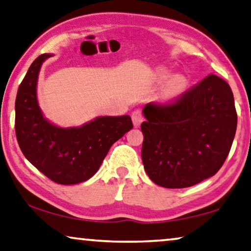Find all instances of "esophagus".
Masks as SVG:
<instances>
[{
    "label": "esophagus",
    "mask_w": 251,
    "mask_h": 251,
    "mask_svg": "<svg viewBox=\"0 0 251 251\" xmlns=\"http://www.w3.org/2000/svg\"><path fill=\"white\" fill-rule=\"evenodd\" d=\"M132 121H133V124L135 127L140 126L142 124V122L144 121V116H143V114H142V111L140 109H136L133 111Z\"/></svg>",
    "instance_id": "1"
}]
</instances>
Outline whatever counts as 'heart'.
<instances>
[{
	"mask_svg": "<svg viewBox=\"0 0 251 251\" xmlns=\"http://www.w3.org/2000/svg\"><path fill=\"white\" fill-rule=\"evenodd\" d=\"M159 77L161 81H166L170 77V73L167 71H161L159 74ZM187 89V80L182 75H175L168 81L166 87L163 89V98L167 100H173L178 98Z\"/></svg>",
	"mask_w": 251,
	"mask_h": 251,
	"instance_id": "obj_1",
	"label": "heart"
}]
</instances>
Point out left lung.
I'll list each match as a JSON object with an SVG mask.
<instances>
[{
	"instance_id": "8db88e82",
	"label": "left lung",
	"mask_w": 251,
	"mask_h": 251,
	"mask_svg": "<svg viewBox=\"0 0 251 251\" xmlns=\"http://www.w3.org/2000/svg\"><path fill=\"white\" fill-rule=\"evenodd\" d=\"M142 160L154 184L186 188L221 169L237 130L233 93L223 78L209 74L170 102H150Z\"/></svg>"
}]
</instances>
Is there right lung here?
<instances>
[{
	"label": "right lung",
	"mask_w": 251,
	"mask_h": 251,
	"mask_svg": "<svg viewBox=\"0 0 251 251\" xmlns=\"http://www.w3.org/2000/svg\"><path fill=\"white\" fill-rule=\"evenodd\" d=\"M50 54L37 57L18 89L16 135L24 155L50 180L75 185L88 180L101 166L111 145L133 128L128 115L101 116L81 127L50 124L37 101L40 66Z\"/></svg>",
	"instance_id": "1"
}]
</instances>
